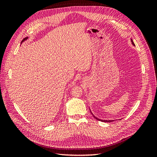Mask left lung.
<instances>
[{
    "label": "left lung",
    "instance_id": "obj_1",
    "mask_svg": "<svg viewBox=\"0 0 157 157\" xmlns=\"http://www.w3.org/2000/svg\"><path fill=\"white\" fill-rule=\"evenodd\" d=\"M131 42H132L133 45H135L134 42H133V40H132V39H131ZM90 113H91V114L93 115V117H94L95 119L98 120V121H102V122H112V121H113V120H102V119H98V118H97V117H95L94 115H93V113H92L91 111H90Z\"/></svg>",
    "mask_w": 157,
    "mask_h": 157
}]
</instances>
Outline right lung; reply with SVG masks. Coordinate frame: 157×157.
<instances>
[{
	"instance_id": "obj_1",
	"label": "right lung",
	"mask_w": 157,
	"mask_h": 157,
	"mask_svg": "<svg viewBox=\"0 0 157 157\" xmlns=\"http://www.w3.org/2000/svg\"><path fill=\"white\" fill-rule=\"evenodd\" d=\"M28 38H24V39H23V40H22V42H23V41H25V40H27Z\"/></svg>"
}]
</instances>
